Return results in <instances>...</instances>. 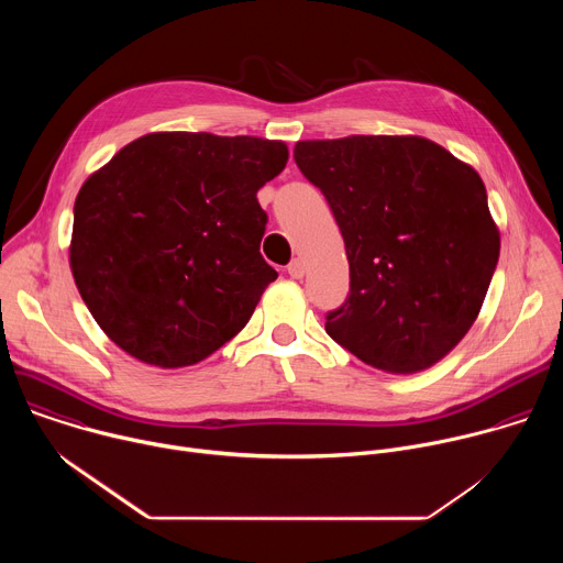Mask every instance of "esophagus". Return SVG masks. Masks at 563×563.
Segmentation results:
<instances>
[{"label": "esophagus", "instance_id": "obj_1", "mask_svg": "<svg viewBox=\"0 0 563 563\" xmlns=\"http://www.w3.org/2000/svg\"><path fill=\"white\" fill-rule=\"evenodd\" d=\"M287 274L296 280H300L305 276V263L300 258H294L289 265H287Z\"/></svg>", "mask_w": 563, "mask_h": 563}]
</instances>
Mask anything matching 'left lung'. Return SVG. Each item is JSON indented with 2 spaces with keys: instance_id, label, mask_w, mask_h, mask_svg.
<instances>
[{
  "instance_id": "1",
  "label": "left lung",
  "mask_w": 563,
  "mask_h": 563,
  "mask_svg": "<svg viewBox=\"0 0 563 563\" xmlns=\"http://www.w3.org/2000/svg\"><path fill=\"white\" fill-rule=\"evenodd\" d=\"M294 159L325 196L350 261L328 334L391 374L441 361L472 328L499 261L478 174L417 135L305 140Z\"/></svg>"
}]
</instances>
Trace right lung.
Here are the masks:
<instances>
[{
  "instance_id": "1",
  "label": "right lung",
  "mask_w": 563,
  "mask_h": 563,
  "mask_svg": "<svg viewBox=\"0 0 563 563\" xmlns=\"http://www.w3.org/2000/svg\"><path fill=\"white\" fill-rule=\"evenodd\" d=\"M287 157L278 140L148 133L82 185L70 269L118 347L185 367L247 325L278 278L261 256L267 213L256 194Z\"/></svg>"
}]
</instances>
